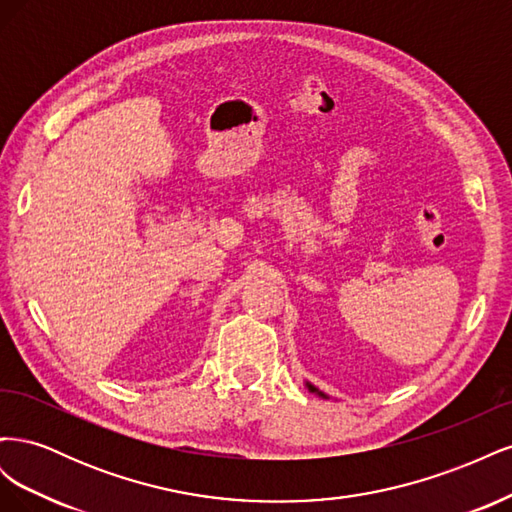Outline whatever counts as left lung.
<instances>
[{"mask_svg":"<svg viewBox=\"0 0 512 512\" xmlns=\"http://www.w3.org/2000/svg\"><path fill=\"white\" fill-rule=\"evenodd\" d=\"M307 389H309V391H312V393H318L320 397H327V395H324V393H320V391L316 389V386H312V384H307Z\"/></svg>","mask_w":512,"mask_h":512,"instance_id":"8db88e82","label":"left lung"}]
</instances>
